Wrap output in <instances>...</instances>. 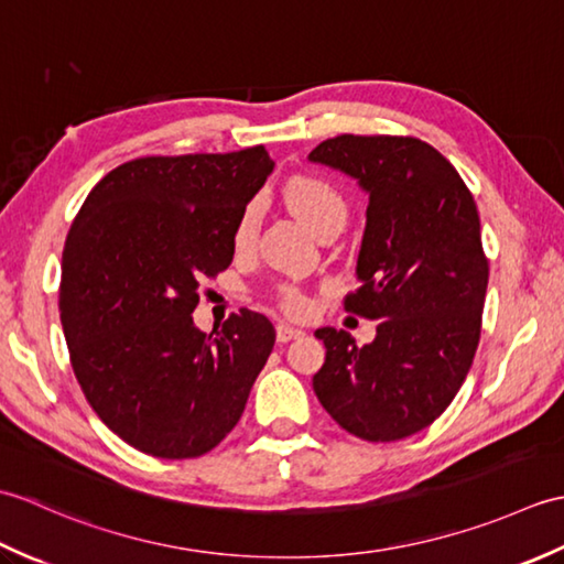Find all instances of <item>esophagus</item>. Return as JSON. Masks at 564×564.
Returning a JSON list of instances; mask_svg holds the SVG:
<instances>
[{"mask_svg":"<svg viewBox=\"0 0 564 564\" xmlns=\"http://www.w3.org/2000/svg\"><path fill=\"white\" fill-rule=\"evenodd\" d=\"M303 329H297V327H291V325H281L275 327V339H279L281 344H289V341H293V339H301L303 337Z\"/></svg>","mask_w":564,"mask_h":564,"instance_id":"34e87169","label":"esophagus"}]
</instances>
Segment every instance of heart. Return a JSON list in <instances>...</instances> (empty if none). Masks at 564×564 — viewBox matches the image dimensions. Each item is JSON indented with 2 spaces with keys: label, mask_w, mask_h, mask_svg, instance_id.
<instances>
[{
  "label": "heart",
  "mask_w": 564,
  "mask_h": 564,
  "mask_svg": "<svg viewBox=\"0 0 564 564\" xmlns=\"http://www.w3.org/2000/svg\"><path fill=\"white\" fill-rule=\"evenodd\" d=\"M283 198H285V203H289V208L313 232H319L322 227L329 223L346 220L344 196L329 182H325V178H319V176H307V174L293 176L283 188ZM259 223H261V206L257 200H251L242 208V213H239V218L235 223L232 242L239 251H245L254 245L257 232H259ZM279 303L285 313L297 315L307 307V297L301 289H295V285H281Z\"/></svg>",
  "instance_id": "1"
}]
</instances>
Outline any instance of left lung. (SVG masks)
<instances>
[{"instance_id":"1","label":"left lung","mask_w":564,"mask_h":564,"mask_svg":"<svg viewBox=\"0 0 564 564\" xmlns=\"http://www.w3.org/2000/svg\"><path fill=\"white\" fill-rule=\"evenodd\" d=\"M307 160L368 194L361 285L344 307L382 319L366 346L317 329L327 356L313 388L349 434L400 441L443 414L473 366L489 279L480 215L455 166L416 138L337 135Z\"/></svg>"}]
</instances>
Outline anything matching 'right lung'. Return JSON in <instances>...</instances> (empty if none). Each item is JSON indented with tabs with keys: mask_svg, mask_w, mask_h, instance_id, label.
I'll use <instances>...</instances> for the list:
<instances>
[{
	"mask_svg": "<svg viewBox=\"0 0 564 564\" xmlns=\"http://www.w3.org/2000/svg\"><path fill=\"white\" fill-rule=\"evenodd\" d=\"M263 145L140 158L91 188L63 251L59 322L72 370L130 446L182 460L230 434L273 349L242 307L220 332L194 325L200 281L232 263L235 223L267 182Z\"/></svg>",
	"mask_w": 564,
	"mask_h": 564,
	"instance_id": "1",
	"label": "right lung"
}]
</instances>
